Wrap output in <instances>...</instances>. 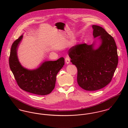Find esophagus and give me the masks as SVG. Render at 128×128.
I'll return each mask as SVG.
<instances>
[{
	"mask_svg": "<svg viewBox=\"0 0 128 128\" xmlns=\"http://www.w3.org/2000/svg\"><path fill=\"white\" fill-rule=\"evenodd\" d=\"M65 61H66V62L67 64H68L70 62V57L69 56H66L65 58Z\"/></svg>",
	"mask_w": 128,
	"mask_h": 128,
	"instance_id": "1",
	"label": "esophagus"
}]
</instances>
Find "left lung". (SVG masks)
<instances>
[{"label":"left lung","mask_w":128,"mask_h":128,"mask_svg":"<svg viewBox=\"0 0 128 128\" xmlns=\"http://www.w3.org/2000/svg\"><path fill=\"white\" fill-rule=\"evenodd\" d=\"M94 37L100 36L102 44L94 49V44H78L68 51L70 62L77 69V80L82 89L94 91L111 82L116 69L118 57L114 38L102 27L92 26Z\"/></svg>","instance_id":"left-lung-1"}]
</instances>
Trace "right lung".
<instances>
[{"label":"right lung","instance_id":"obj_1","mask_svg":"<svg viewBox=\"0 0 128 128\" xmlns=\"http://www.w3.org/2000/svg\"><path fill=\"white\" fill-rule=\"evenodd\" d=\"M22 36L12 44L9 60L10 68L19 87L25 91L38 95H46L54 89L56 74L64 64L63 57L55 61L43 62L36 70L24 68L18 62L17 50Z\"/></svg>","mask_w":128,"mask_h":128}]
</instances>
